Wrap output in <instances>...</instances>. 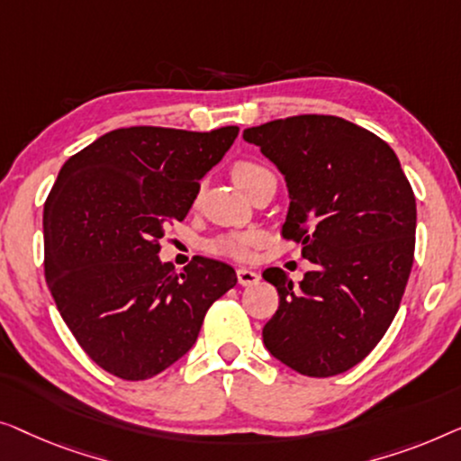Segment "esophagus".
<instances>
[{
  "label": "esophagus",
  "mask_w": 461,
  "mask_h": 461,
  "mask_svg": "<svg viewBox=\"0 0 461 461\" xmlns=\"http://www.w3.org/2000/svg\"><path fill=\"white\" fill-rule=\"evenodd\" d=\"M236 274H238L240 286H255V284L258 282V274H257V271H252V269L240 267Z\"/></svg>",
  "instance_id": "34e87169"
}]
</instances>
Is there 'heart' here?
Returning a JSON list of instances; mask_svg holds the SVG:
<instances>
[{"instance_id":"heart-1","label":"heart","mask_w":461,"mask_h":461,"mask_svg":"<svg viewBox=\"0 0 461 461\" xmlns=\"http://www.w3.org/2000/svg\"><path fill=\"white\" fill-rule=\"evenodd\" d=\"M267 173V168L258 163H252V160H238V163L231 165V179L236 181L244 192L249 190L258 177H263V175ZM258 240H261V236H258L257 231H231L212 240L209 249L211 252H215V255L231 258H249L250 250L258 244Z\"/></svg>"}]
</instances>
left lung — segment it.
<instances>
[{
    "label": "left lung",
    "mask_w": 461,
    "mask_h": 461,
    "mask_svg": "<svg viewBox=\"0 0 461 461\" xmlns=\"http://www.w3.org/2000/svg\"><path fill=\"white\" fill-rule=\"evenodd\" d=\"M286 177L282 236L315 265L294 288L269 267L280 304L263 342L294 372L328 378L372 353L386 334L413 265L416 196L393 148L355 122L298 114L244 129Z\"/></svg>",
    "instance_id": "8db88e82"
}]
</instances>
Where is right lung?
<instances>
[{"mask_svg":"<svg viewBox=\"0 0 461 461\" xmlns=\"http://www.w3.org/2000/svg\"><path fill=\"white\" fill-rule=\"evenodd\" d=\"M238 131L114 129L58 173L43 206L45 280L83 351L116 378H152L184 357L236 286L221 261L194 257L177 274L158 252Z\"/></svg>","mask_w":461,"mask_h":461,"instance_id":"add662e5","label":"right lung"}]
</instances>
